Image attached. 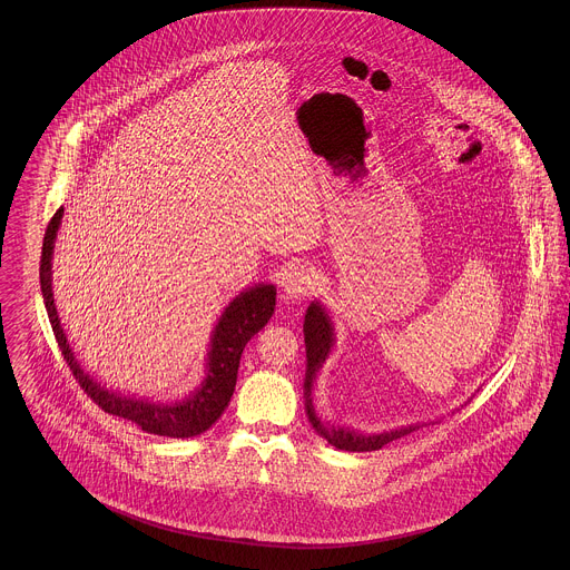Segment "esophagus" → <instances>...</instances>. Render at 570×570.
<instances>
[{"label": "esophagus", "instance_id": "34e87169", "mask_svg": "<svg viewBox=\"0 0 570 570\" xmlns=\"http://www.w3.org/2000/svg\"><path fill=\"white\" fill-rule=\"evenodd\" d=\"M314 288H316V273L305 265L291 267V272L286 273V277L282 282L284 297L288 301H301V298L307 297Z\"/></svg>", "mask_w": 570, "mask_h": 570}]
</instances>
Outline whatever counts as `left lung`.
<instances>
[{"label": "left lung", "instance_id": "8db88e82", "mask_svg": "<svg viewBox=\"0 0 570 570\" xmlns=\"http://www.w3.org/2000/svg\"><path fill=\"white\" fill-rule=\"evenodd\" d=\"M303 335H305V353H307V372H305V410L309 416L312 428L318 434L325 438L326 442L335 449L342 451H351V453H363V451H379L384 444L407 435L410 432H416L419 428H423L421 423L400 428V430H391V432H382V434H361L354 432L351 428H335V425H325L312 406V386L316 380V372H321L326 356L331 353L333 344H335V335H333V323L325 312V307L314 301L309 303L307 312H305V323H303Z\"/></svg>", "mask_w": 570, "mask_h": 570}]
</instances>
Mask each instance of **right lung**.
Listing matches in <instances>:
<instances>
[{
  "mask_svg": "<svg viewBox=\"0 0 570 570\" xmlns=\"http://www.w3.org/2000/svg\"><path fill=\"white\" fill-rule=\"evenodd\" d=\"M61 216H63V207L55 212L45 233L42 258H40V288H42L49 321L53 326L55 340L75 379L79 380L85 393L105 412L132 421L147 434L191 438V435L207 432L222 416V412L226 410L233 397L245 344L272 318L273 307H275V286L256 284L228 303V307L224 309L214 328L212 348L207 356V376L188 400L175 402V404H163V402L126 397L121 393L105 389L100 382H96L87 372H82L81 363L75 358V353L66 340V333L59 325V316L53 303V286H51V258H53L55 237L61 224Z\"/></svg>",
  "mask_w": 570,
  "mask_h": 570,
  "instance_id": "right-lung-1",
  "label": "right lung"
}]
</instances>
